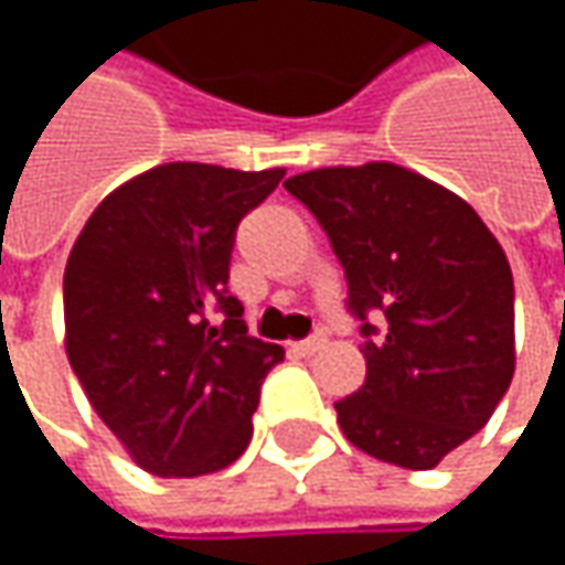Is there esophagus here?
I'll return each instance as SVG.
<instances>
[{
    "instance_id": "34e87169",
    "label": "esophagus",
    "mask_w": 565,
    "mask_h": 565,
    "mask_svg": "<svg viewBox=\"0 0 565 565\" xmlns=\"http://www.w3.org/2000/svg\"><path fill=\"white\" fill-rule=\"evenodd\" d=\"M323 345H327V337H323V333H315V337L295 342V352H301V355H315V352H320Z\"/></svg>"
}]
</instances>
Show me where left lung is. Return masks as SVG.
Returning a JSON list of instances; mask_svg holds the SVG:
<instances>
[{
  "mask_svg": "<svg viewBox=\"0 0 565 565\" xmlns=\"http://www.w3.org/2000/svg\"><path fill=\"white\" fill-rule=\"evenodd\" d=\"M286 191L339 257L367 374L342 434L427 471L490 422L515 371V289L500 242L452 191L393 163L301 172Z\"/></svg>",
  "mask_w": 565,
  "mask_h": 565,
  "instance_id": "1",
  "label": "left lung"
}]
</instances>
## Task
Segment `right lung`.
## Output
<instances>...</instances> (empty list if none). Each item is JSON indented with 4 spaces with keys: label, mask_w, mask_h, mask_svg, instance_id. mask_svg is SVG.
Segmentation results:
<instances>
[{
    "label": "right lung",
    "mask_w": 565,
    "mask_h": 565,
    "mask_svg": "<svg viewBox=\"0 0 565 565\" xmlns=\"http://www.w3.org/2000/svg\"><path fill=\"white\" fill-rule=\"evenodd\" d=\"M286 169L166 163L90 213L65 264V352L131 459L160 478L232 466L282 345L228 292L235 228ZM224 323L212 327V315Z\"/></svg>",
    "instance_id": "1"
}]
</instances>
